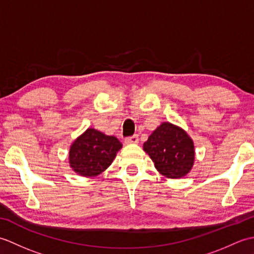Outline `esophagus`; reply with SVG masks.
Returning a JSON list of instances; mask_svg holds the SVG:
<instances>
[{
    "label": "esophagus",
    "instance_id": "34e87169",
    "mask_svg": "<svg viewBox=\"0 0 254 254\" xmlns=\"http://www.w3.org/2000/svg\"><path fill=\"white\" fill-rule=\"evenodd\" d=\"M124 142H126L127 144H136L138 142V136L136 135V134H135V135L128 136V137L126 138V141H124Z\"/></svg>",
    "mask_w": 254,
    "mask_h": 254
}]
</instances>
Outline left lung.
<instances>
[{
    "label": "left lung",
    "instance_id": "8db88e82",
    "mask_svg": "<svg viewBox=\"0 0 254 254\" xmlns=\"http://www.w3.org/2000/svg\"><path fill=\"white\" fill-rule=\"evenodd\" d=\"M143 148L161 175L178 179L190 172L194 164V144L181 127L164 122L150 134Z\"/></svg>",
    "mask_w": 254,
    "mask_h": 254
}]
</instances>
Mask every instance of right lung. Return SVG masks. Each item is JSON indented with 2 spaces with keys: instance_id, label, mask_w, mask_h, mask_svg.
I'll return each mask as SVG.
<instances>
[{
  "instance_id": "add662e5",
  "label": "right lung",
  "mask_w": 254,
  "mask_h": 254,
  "mask_svg": "<svg viewBox=\"0 0 254 254\" xmlns=\"http://www.w3.org/2000/svg\"><path fill=\"white\" fill-rule=\"evenodd\" d=\"M122 144L95 128H87L69 147V166L83 177H96L111 165Z\"/></svg>"
}]
</instances>
